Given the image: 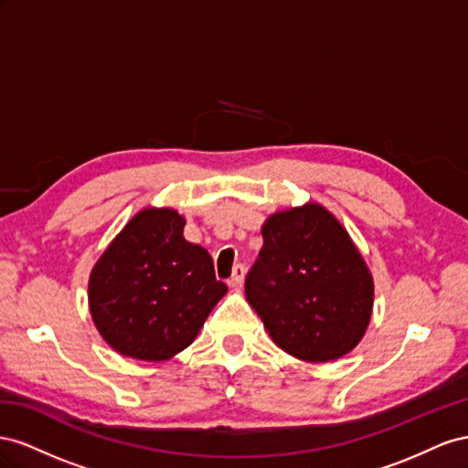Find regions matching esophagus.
<instances>
[{"label": "esophagus", "instance_id": "34e87169", "mask_svg": "<svg viewBox=\"0 0 468 468\" xmlns=\"http://www.w3.org/2000/svg\"><path fill=\"white\" fill-rule=\"evenodd\" d=\"M243 280H245V266H243L241 262H239V264H235L233 274H231V278H229V286L241 288V286H243Z\"/></svg>", "mask_w": 468, "mask_h": 468}]
</instances>
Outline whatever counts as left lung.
<instances>
[{
  "mask_svg": "<svg viewBox=\"0 0 468 468\" xmlns=\"http://www.w3.org/2000/svg\"><path fill=\"white\" fill-rule=\"evenodd\" d=\"M245 296L288 355L327 363L353 351L370 322L375 282L335 216L319 204L272 213Z\"/></svg>",
  "mask_w": 468,
  "mask_h": 468,
  "instance_id": "1",
  "label": "left lung"
}]
</instances>
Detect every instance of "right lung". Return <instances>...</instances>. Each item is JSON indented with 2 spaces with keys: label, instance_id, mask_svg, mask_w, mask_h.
Masks as SVG:
<instances>
[{
  "label": "right lung",
  "instance_id": "right-lung-1",
  "mask_svg": "<svg viewBox=\"0 0 468 468\" xmlns=\"http://www.w3.org/2000/svg\"><path fill=\"white\" fill-rule=\"evenodd\" d=\"M184 218L144 207L91 269L90 314L119 355L166 360L192 345L227 293L209 252L184 239Z\"/></svg>",
  "mask_w": 468,
  "mask_h": 468
}]
</instances>
